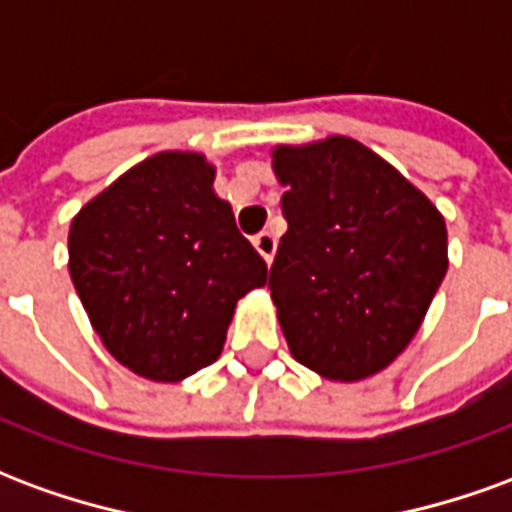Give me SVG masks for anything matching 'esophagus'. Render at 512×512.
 Wrapping results in <instances>:
<instances>
[{"instance_id": "esophagus-1", "label": "esophagus", "mask_w": 512, "mask_h": 512, "mask_svg": "<svg viewBox=\"0 0 512 512\" xmlns=\"http://www.w3.org/2000/svg\"><path fill=\"white\" fill-rule=\"evenodd\" d=\"M255 249L263 255L268 266L274 263V255H277V235L274 233H260L255 238Z\"/></svg>"}]
</instances>
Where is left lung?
Here are the masks:
<instances>
[{"mask_svg": "<svg viewBox=\"0 0 512 512\" xmlns=\"http://www.w3.org/2000/svg\"><path fill=\"white\" fill-rule=\"evenodd\" d=\"M288 233L268 288L296 362L340 384L403 354L447 274V224L386 158L351 136L271 147Z\"/></svg>", "mask_w": 512, "mask_h": 512, "instance_id": "obj_1", "label": "left lung"}]
</instances>
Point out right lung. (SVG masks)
I'll return each mask as SVG.
<instances>
[{
	"label": "right lung",
	"instance_id": "add662e5",
	"mask_svg": "<svg viewBox=\"0 0 512 512\" xmlns=\"http://www.w3.org/2000/svg\"><path fill=\"white\" fill-rule=\"evenodd\" d=\"M213 180L208 156L161 150L82 205L68 230V271L95 334L147 381L178 384L213 365L238 301L268 279Z\"/></svg>",
	"mask_w": 512,
	"mask_h": 512
}]
</instances>
